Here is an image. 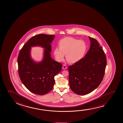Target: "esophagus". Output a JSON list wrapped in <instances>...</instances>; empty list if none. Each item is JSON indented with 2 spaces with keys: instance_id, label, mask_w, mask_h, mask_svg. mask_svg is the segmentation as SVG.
Masks as SVG:
<instances>
[{
  "instance_id": "esophagus-1",
  "label": "esophagus",
  "mask_w": 123,
  "mask_h": 123,
  "mask_svg": "<svg viewBox=\"0 0 123 123\" xmlns=\"http://www.w3.org/2000/svg\"><path fill=\"white\" fill-rule=\"evenodd\" d=\"M62 69H64V70H65V69H67V67L66 66V65H63L62 66Z\"/></svg>"
}]
</instances>
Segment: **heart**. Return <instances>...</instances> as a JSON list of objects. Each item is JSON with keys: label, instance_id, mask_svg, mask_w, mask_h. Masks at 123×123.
Returning a JSON list of instances; mask_svg holds the SVG:
<instances>
[{"label": "heart", "instance_id": "obj_1", "mask_svg": "<svg viewBox=\"0 0 123 123\" xmlns=\"http://www.w3.org/2000/svg\"><path fill=\"white\" fill-rule=\"evenodd\" d=\"M58 45L59 47L54 49V55L56 60L59 62L64 60L66 55V59L68 62L72 63L78 62L84 57L87 49L84 41L73 37L61 39Z\"/></svg>", "mask_w": 123, "mask_h": 123}]
</instances>
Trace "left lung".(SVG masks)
Segmentation results:
<instances>
[{"label":"left lung","instance_id":"8db88e82","mask_svg":"<svg viewBox=\"0 0 123 123\" xmlns=\"http://www.w3.org/2000/svg\"><path fill=\"white\" fill-rule=\"evenodd\" d=\"M89 37V50L85 57L68 68L69 85L74 92L84 95L89 94L100 84L107 64L102 47L95 39Z\"/></svg>","mask_w":123,"mask_h":123}]
</instances>
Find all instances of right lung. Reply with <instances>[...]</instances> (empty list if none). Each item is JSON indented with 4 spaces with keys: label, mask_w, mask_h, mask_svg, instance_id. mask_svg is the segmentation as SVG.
Segmentation results:
<instances>
[{
    "label": "right lung",
    "mask_w": 123,
    "mask_h": 123,
    "mask_svg": "<svg viewBox=\"0 0 123 123\" xmlns=\"http://www.w3.org/2000/svg\"><path fill=\"white\" fill-rule=\"evenodd\" d=\"M54 35L39 34L31 37L21 49L18 57L19 76L25 87L35 94L44 95L53 89L54 77L61 72L62 65L51 57V43ZM41 46L45 48L43 61L35 62L30 56L31 47Z\"/></svg>",
    "instance_id": "obj_1"
}]
</instances>
